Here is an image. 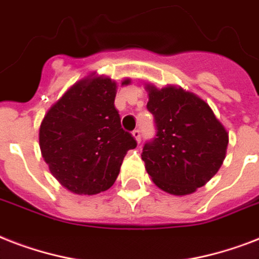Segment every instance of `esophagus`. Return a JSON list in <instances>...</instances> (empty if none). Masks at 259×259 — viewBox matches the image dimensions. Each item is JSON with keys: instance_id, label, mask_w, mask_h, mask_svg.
Wrapping results in <instances>:
<instances>
[{"instance_id": "1", "label": "esophagus", "mask_w": 259, "mask_h": 259, "mask_svg": "<svg viewBox=\"0 0 259 259\" xmlns=\"http://www.w3.org/2000/svg\"><path fill=\"white\" fill-rule=\"evenodd\" d=\"M133 137L136 138V141L137 142H141V132H140V130L138 129H136V130H133Z\"/></svg>"}]
</instances>
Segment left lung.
Instances as JSON below:
<instances>
[{
  "label": "left lung",
  "mask_w": 259,
  "mask_h": 259,
  "mask_svg": "<svg viewBox=\"0 0 259 259\" xmlns=\"http://www.w3.org/2000/svg\"><path fill=\"white\" fill-rule=\"evenodd\" d=\"M148 110L156 138L141 157L158 188L176 196L193 193L212 179L223 164L229 133L207 103L181 87L146 84Z\"/></svg>",
  "instance_id": "1"
}]
</instances>
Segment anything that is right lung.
Masks as SVG:
<instances>
[{
    "label": "right lung",
    "mask_w": 259,
    "mask_h": 259,
    "mask_svg": "<svg viewBox=\"0 0 259 259\" xmlns=\"http://www.w3.org/2000/svg\"><path fill=\"white\" fill-rule=\"evenodd\" d=\"M129 83L123 79L121 84ZM115 94L117 83L93 74L67 90L40 125L42 158L71 192L97 195L109 189L127 150L137 146L133 136L122 129Z\"/></svg>",
    "instance_id": "add662e5"
}]
</instances>
